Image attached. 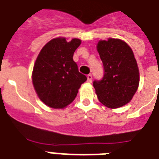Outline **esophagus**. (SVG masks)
<instances>
[{
	"label": "esophagus",
	"mask_w": 159,
	"mask_h": 159,
	"mask_svg": "<svg viewBox=\"0 0 159 159\" xmlns=\"http://www.w3.org/2000/svg\"><path fill=\"white\" fill-rule=\"evenodd\" d=\"M92 74H88L87 75V82H92Z\"/></svg>",
	"instance_id": "34e87169"
}]
</instances>
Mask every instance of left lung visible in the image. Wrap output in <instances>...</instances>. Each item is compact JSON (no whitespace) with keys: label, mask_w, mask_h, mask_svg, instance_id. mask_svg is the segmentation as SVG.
<instances>
[{"label":"left lung","mask_w":159,"mask_h":159,"mask_svg":"<svg viewBox=\"0 0 159 159\" xmlns=\"http://www.w3.org/2000/svg\"><path fill=\"white\" fill-rule=\"evenodd\" d=\"M97 51L104 66L102 80H95L93 87L100 102L111 109L130 102L138 89L139 72L130 47L119 39L100 40Z\"/></svg>","instance_id":"obj_1"}]
</instances>
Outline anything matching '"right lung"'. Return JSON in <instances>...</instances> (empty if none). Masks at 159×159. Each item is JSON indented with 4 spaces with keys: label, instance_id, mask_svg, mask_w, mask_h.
Masks as SVG:
<instances>
[{
    "label": "right lung",
    "instance_id": "obj_1",
    "mask_svg": "<svg viewBox=\"0 0 159 159\" xmlns=\"http://www.w3.org/2000/svg\"><path fill=\"white\" fill-rule=\"evenodd\" d=\"M78 39L67 42L56 38L43 46L34 66L32 81L39 99L51 108L62 109L72 103L87 77L78 71L73 53Z\"/></svg>",
    "mask_w": 159,
    "mask_h": 159
}]
</instances>
